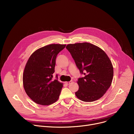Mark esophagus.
Masks as SVG:
<instances>
[{
	"label": "esophagus",
	"mask_w": 134,
	"mask_h": 134,
	"mask_svg": "<svg viewBox=\"0 0 134 134\" xmlns=\"http://www.w3.org/2000/svg\"><path fill=\"white\" fill-rule=\"evenodd\" d=\"M65 83L66 84H67V85H69V84H70L71 83H72V81H66L65 82Z\"/></svg>",
	"instance_id": "34e87169"
}]
</instances>
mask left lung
Here are the masks:
<instances>
[{
  "label": "left lung",
  "mask_w": 134,
  "mask_h": 134,
  "mask_svg": "<svg viewBox=\"0 0 134 134\" xmlns=\"http://www.w3.org/2000/svg\"><path fill=\"white\" fill-rule=\"evenodd\" d=\"M66 49L80 73L85 75L78 80L76 97L86 102L99 99L110 87L113 79L114 68L108 55L100 48L87 42L69 44Z\"/></svg>",
  "instance_id": "1"
}]
</instances>
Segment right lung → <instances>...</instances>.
<instances>
[{"label":"right lung","instance_id":"add662e5","mask_svg":"<svg viewBox=\"0 0 134 134\" xmlns=\"http://www.w3.org/2000/svg\"><path fill=\"white\" fill-rule=\"evenodd\" d=\"M65 47L52 44L42 47L34 52L26 62L23 86L27 95L38 104L49 105L59 99L63 84L53 79V74L56 56Z\"/></svg>","mask_w":134,"mask_h":134}]
</instances>
